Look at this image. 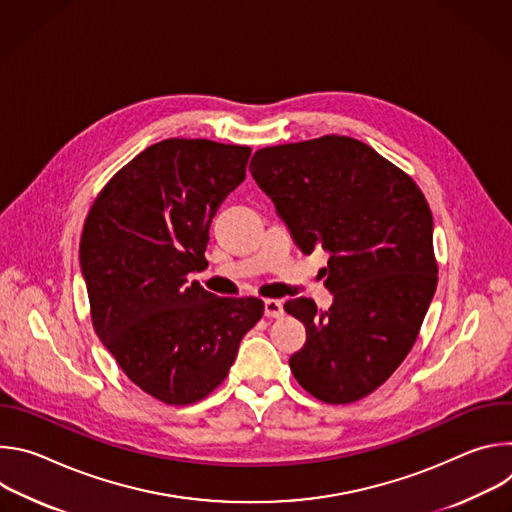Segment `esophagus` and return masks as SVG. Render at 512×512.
Listing matches in <instances>:
<instances>
[{
    "label": "esophagus",
    "mask_w": 512,
    "mask_h": 512,
    "mask_svg": "<svg viewBox=\"0 0 512 512\" xmlns=\"http://www.w3.org/2000/svg\"><path fill=\"white\" fill-rule=\"evenodd\" d=\"M265 316L267 318H281L283 316V304L279 300H265Z\"/></svg>",
    "instance_id": "esophagus-1"
}]
</instances>
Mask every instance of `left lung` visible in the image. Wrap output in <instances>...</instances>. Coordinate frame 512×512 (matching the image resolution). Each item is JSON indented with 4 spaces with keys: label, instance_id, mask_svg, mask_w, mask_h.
Returning <instances> with one entry per match:
<instances>
[{
    "label": "left lung",
    "instance_id": "obj_1",
    "mask_svg": "<svg viewBox=\"0 0 512 512\" xmlns=\"http://www.w3.org/2000/svg\"><path fill=\"white\" fill-rule=\"evenodd\" d=\"M249 170L300 249L330 253L324 285L334 304L318 310L296 298L283 306L306 326L291 373L330 405L371 395L413 348L435 294L433 218L423 192L346 135L263 148Z\"/></svg>",
    "mask_w": 512,
    "mask_h": 512
}]
</instances>
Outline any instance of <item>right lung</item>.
I'll return each instance as SVG.
<instances>
[{
    "instance_id": "1",
    "label": "right lung",
    "mask_w": 512,
    "mask_h": 512,
    "mask_svg": "<svg viewBox=\"0 0 512 512\" xmlns=\"http://www.w3.org/2000/svg\"><path fill=\"white\" fill-rule=\"evenodd\" d=\"M249 145L170 137L97 194L81 235L91 322L127 379L166 405L221 385L259 298H218L190 271L206 265L210 223L245 180Z\"/></svg>"
}]
</instances>
